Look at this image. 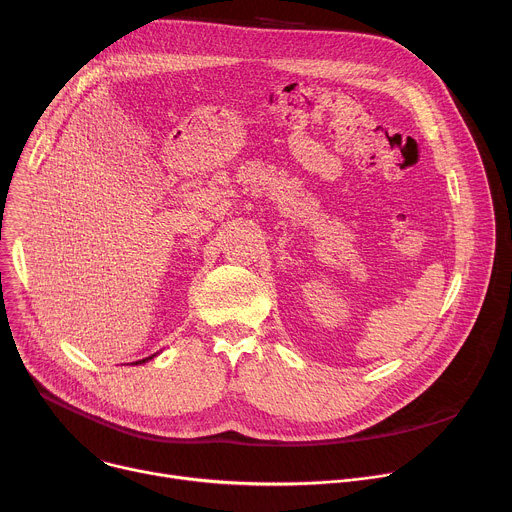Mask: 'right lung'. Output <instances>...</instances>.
Returning <instances> with one entry per match:
<instances>
[{
	"label": "right lung",
	"instance_id": "obj_1",
	"mask_svg": "<svg viewBox=\"0 0 512 512\" xmlns=\"http://www.w3.org/2000/svg\"><path fill=\"white\" fill-rule=\"evenodd\" d=\"M146 360H150V358H144V360H138V362H132V364H142V362H146Z\"/></svg>",
	"mask_w": 512,
	"mask_h": 512
}]
</instances>
